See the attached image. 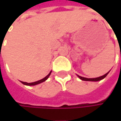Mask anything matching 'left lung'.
Returning a JSON list of instances; mask_svg holds the SVG:
<instances>
[{
  "label": "left lung",
  "instance_id": "obj_1",
  "mask_svg": "<svg viewBox=\"0 0 121 121\" xmlns=\"http://www.w3.org/2000/svg\"><path fill=\"white\" fill-rule=\"evenodd\" d=\"M109 73V71L108 73H107L106 74H104V76H102L97 77V78H84V77L80 76H78V75H77V76H78V77L80 79H81L82 81H101V80L104 79V78L107 76V74H108Z\"/></svg>",
  "mask_w": 121,
  "mask_h": 121
}]
</instances>
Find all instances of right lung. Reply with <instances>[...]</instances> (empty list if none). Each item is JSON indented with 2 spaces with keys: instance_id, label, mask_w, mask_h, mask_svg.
<instances>
[{
  "instance_id": "add662e5",
  "label": "right lung",
  "mask_w": 121,
  "mask_h": 121,
  "mask_svg": "<svg viewBox=\"0 0 121 121\" xmlns=\"http://www.w3.org/2000/svg\"><path fill=\"white\" fill-rule=\"evenodd\" d=\"M51 72H52V71H50V72L49 73V74H48V76H46L44 78H43V79H41V80H40V81H36V82H34V83H26V82H23V81H21V82H22V83H23L24 85H36L40 84V83H41L45 81L49 78L50 75L51 74Z\"/></svg>"
}]
</instances>
